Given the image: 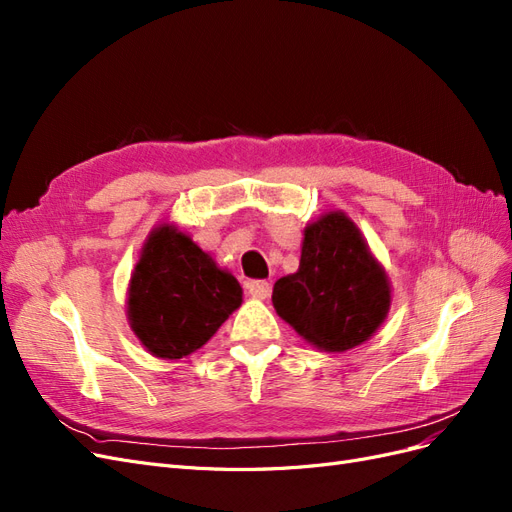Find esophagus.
Instances as JSON below:
<instances>
[{"instance_id": "34e87169", "label": "esophagus", "mask_w": 512, "mask_h": 512, "mask_svg": "<svg viewBox=\"0 0 512 512\" xmlns=\"http://www.w3.org/2000/svg\"><path fill=\"white\" fill-rule=\"evenodd\" d=\"M245 288L256 299H267L269 294H271V284L265 282V280H252V282L245 284Z\"/></svg>"}]
</instances>
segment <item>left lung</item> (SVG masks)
Listing matches in <instances>:
<instances>
[{
  "label": "left lung",
  "mask_w": 512,
  "mask_h": 512,
  "mask_svg": "<svg viewBox=\"0 0 512 512\" xmlns=\"http://www.w3.org/2000/svg\"><path fill=\"white\" fill-rule=\"evenodd\" d=\"M273 305L309 344L344 352L371 337L391 305L386 273L344 213L305 228L299 271L273 286Z\"/></svg>",
  "instance_id": "1"
}]
</instances>
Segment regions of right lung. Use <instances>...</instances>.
Listing matches in <instances>:
<instances>
[{
	"label": "right lung",
	"instance_id": "1",
	"mask_svg": "<svg viewBox=\"0 0 512 512\" xmlns=\"http://www.w3.org/2000/svg\"><path fill=\"white\" fill-rule=\"evenodd\" d=\"M241 286L215 267L183 232L160 226L134 269L128 316L141 344L162 359H181L222 327L241 305Z\"/></svg>",
	"mask_w": 512,
	"mask_h": 512
}]
</instances>
